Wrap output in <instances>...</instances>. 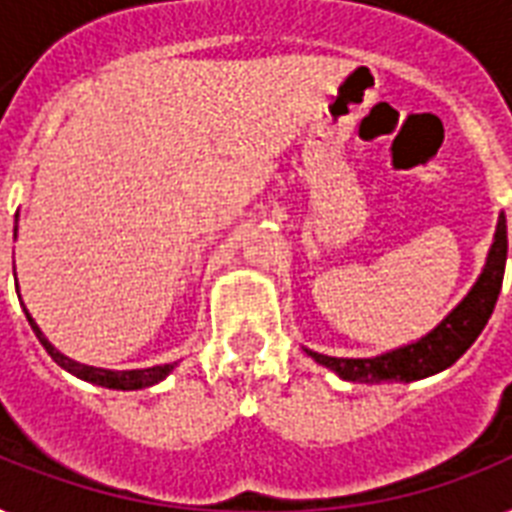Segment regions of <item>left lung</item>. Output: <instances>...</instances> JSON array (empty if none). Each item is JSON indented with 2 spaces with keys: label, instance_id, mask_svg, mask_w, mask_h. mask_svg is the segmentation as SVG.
Returning <instances> with one entry per match:
<instances>
[{
  "label": "left lung",
  "instance_id": "8db88e82",
  "mask_svg": "<svg viewBox=\"0 0 512 512\" xmlns=\"http://www.w3.org/2000/svg\"><path fill=\"white\" fill-rule=\"evenodd\" d=\"M505 260H508V225L502 215L481 279L470 289V295L430 335L377 358H332L313 353V350L308 353L321 366H327L340 374L342 380L350 382H412L441 372L446 366H452L486 327V321L497 305V297H500Z\"/></svg>",
  "mask_w": 512,
  "mask_h": 512
}]
</instances>
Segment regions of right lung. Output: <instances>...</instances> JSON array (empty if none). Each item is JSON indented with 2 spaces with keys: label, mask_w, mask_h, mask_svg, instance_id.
Wrapping results in <instances>:
<instances>
[{
  "label": "right lung",
  "mask_w": 512,
  "mask_h": 512,
  "mask_svg": "<svg viewBox=\"0 0 512 512\" xmlns=\"http://www.w3.org/2000/svg\"><path fill=\"white\" fill-rule=\"evenodd\" d=\"M26 319L31 324V329L36 332L39 342L44 345V350L50 353L52 361L58 366H63L66 372L76 374L79 380H87V382H95V385H103V388H114V390H140V388H148V385H154V382L164 380L167 374L172 372V364H164V366H151V369H132V372H111V369H95V366H84V364H76L71 361L68 356L58 353V350L52 348L47 337L39 332V327L34 324V319L28 316L26 311Z\"/></svg>",
  "instance_id": "obj_1"
}]
</instances>
